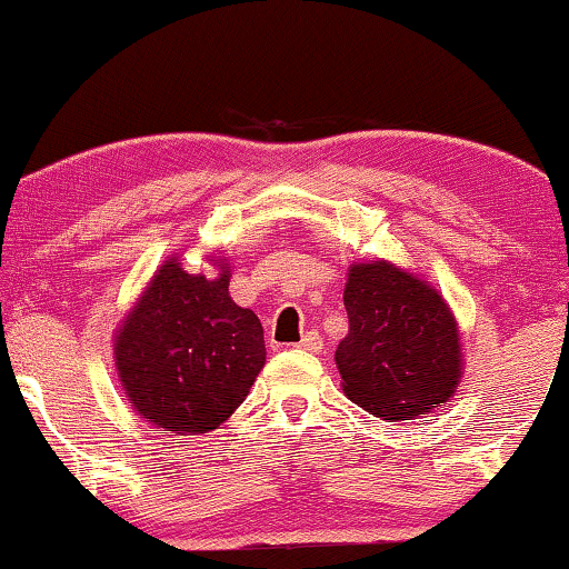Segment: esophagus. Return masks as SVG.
I'll list each match as a JSON object with an SVG mask.
<instances>
[{"mask_svg":"<svg viewBox=\"0 0 569 569\" xmlns=\"http://www.w3.org/2000/svg\"><path fill=\"white\" fill-rule=\"evenodd\" d=\"M300 349H308V352H321L323 349V345H321V337H318L316 331H308L306 337L300 339V345H298Z\"/></svg>","mask_w":569,"mask_h":569,"instance_id":"34e87169","label":"esophagus"}]
</instances>
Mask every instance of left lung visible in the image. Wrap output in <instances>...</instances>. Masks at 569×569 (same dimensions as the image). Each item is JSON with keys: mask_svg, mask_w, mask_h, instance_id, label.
Instances as JSON below:
<instances>
[{"mask_svg": "<svg viewBox=\"0 0 569 569\" xmlns=\"http://www.w3.org/2000/svg\"><path fill=\"white\" fill-rule=\"evenodd\" d=\"M345 308L349 333L333 360L349 401L399 422L442 407L456 393L461 339L435 287L388 261L352 263Z\"/></svg>", "mask_w": 569, "mask_h": 569, "instance_id": "left-lung-1", "label": "left lung"}]
</instances>
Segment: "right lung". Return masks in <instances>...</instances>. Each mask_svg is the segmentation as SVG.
I'll return each mask as SVG.
<instances>
[{"mask_svg": "<svg viewBox=\"0 0 569 569\" xmlns=\"http://www.w3.org/2000/svg\"><path fill=\"white\" fill-rule=\"evenodd\" d=\"M217 277L189 274L173 256L154 271L113 341L129 403L176 435L217 430L267 362L253 310L232 302L228 263Z\"/></svg>", "mask_w": 569, "mask_h": 569, "instance_id": "1", "label": "right lung"}]
</instances>
